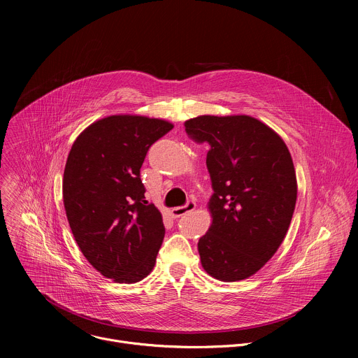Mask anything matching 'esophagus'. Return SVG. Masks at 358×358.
Returning <instances> with one entry per match:
<instances>
[{"mask_svg": "<svg viewBox=\"0 0 358 358\" xmlns=\"http://www.w3.org/2000/svg\"><path fill=\"white\" fill-rule=\"evenodd\" d=\"M195 207H196V203H195L194 201H188L184 207H176V208H173V210H171V215H173L174 218H180V217H182V215H185V214L194 211Z\"/></svg>", "mask_w": 358, "mask_h": 358, "instance_id": "1", "label": "esophagus"}]
</instances>
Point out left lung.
Listing matches in <instances>:
<instances>
[{"label":"left lung","mask_w":358,"mask_h":358,"mask_svg":"<svg viewBox=\"0 0 358 358\" xmlns=\"http://www.w3.org/2000/svg\"><path fill=\"white\" fill-rule=\"evenodd\" d=\"M184 126L210 144L213 224L198 241L201 265L218 280H243L273 257L289 229L297 198L292 156L275 130L246 115H203Z\"/></svg>","instance_id":"1"}]
</instances>
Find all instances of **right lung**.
I'll list each match as a JSON object with an SVG mask.
<instances>
[{
	"label": "right lung",
	"mask_w": 358,
	"mask_h": 358,
	"mask_svg": "<svg viewBox=\"0 0 358 358\" xmlns=\"http://www.w3.org/2000/svg\"><path fill=\"white\" fill-rule=\"evenodd\" d=\"M163 119L113 115L73 141L62 194L73 238L87 262L117 283H136L155 268L166 229L148 203L140 169L150 145L173 129Z\"/></svg>",
	"instance_id": "right-lung-1"
}]
</instances>
